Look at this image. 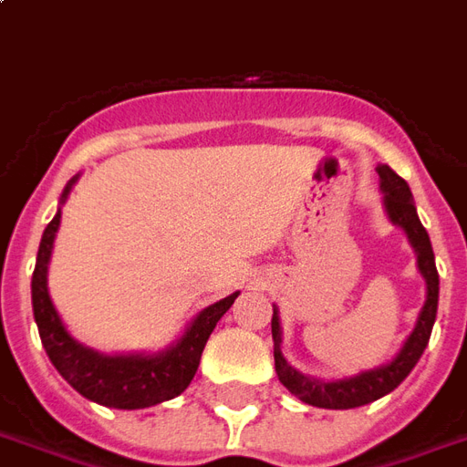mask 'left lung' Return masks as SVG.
Masks as SVG:
<instances>
[{"instance_id":"8db88e82","label":"left lung","mask_w":467,"mask_h":467,"mask_svg":"<svg viewBox=\"0 0 467 467\" xmlns=\"http://www.w3.org/2000/svg\"><path fill=\"white\" fill-rule=\"evenodd\" d=\"M379 178H381L383 190V205L386 213L391 217L393 224H399L409 234V243L413 244V250L418 254V269L426 277L428 296L423 309L418 314L416 329L410 331V337L406 339L403 348L399 351V357L393 358L391 364L374 368V371H364V374L351 376V379H341V381H317L309 376L299 374L296 368L286 364V358L282 357V331H279V317L277 309L272 314V339H275V368L282 386H286V391L295 393L296 399L317 406V409H358L366 406L371 400L381 399L386 393H391L406 376L413 371V366L418 364V358L423 354V348L428 347L431 331H433V321H436L438 312V269H436V254L431 247V237H428L426 227L420 224L413 205V195H410L409 182L403 181L400 175L389 168V165H379Z\"/></svg>"}]
</instances>
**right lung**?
Wrapping results in <instances>:
<instances>
[{"instance_id": "obj_1", "label": "right lung", "mask_w": 467, "mask_h": 467, "mask_svg": "<svg viewBox=\"0 0 467 467\" xmlns=\"http://www.w3.org/2000/svg\"><path fill=\"white\" fill-rule=\"evenodd\" d=\"M74 182L76 178L64 188L61 202L67 200ZM58 220H61V210L44 230L39 254H36V267H34V277H31L34 319H36L41 344L47 348L51 364L57 366L58 374L64 376L81 396L96 400L101 406H110V409H148V406L181 396L198 371L200 357H202V348H205L210 334L217 327V321L223 319V314L233 306L240 292L202 309L190 324L188 331L182 334L181 341L168 351H161L155 357H143V354L103 357L99 351L81 347L68 334L64 321L58 319L57 309L51 304L49 289H47V269H49Z\"/></svg>"}]
</instances>
